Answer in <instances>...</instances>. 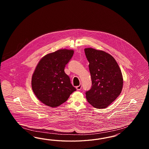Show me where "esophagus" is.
Masks as SVG:
<instances>
[{
	"label": "esophagus",
	"instance_id": "34e87169",
	"mask_svg": "<svg viewBox=\"0 0 149 149\" xmlns=\"http://www.w3.org/2000/svg\"><path fill=\"white\" fill-rule=\"evenodd\" d=\"M82 88V85H80L79 86H77L76 87V88H77V90L79 91Z\"/></svg>",
	"mask_w": 149,
	"mask_h": 149
}]
</instances>
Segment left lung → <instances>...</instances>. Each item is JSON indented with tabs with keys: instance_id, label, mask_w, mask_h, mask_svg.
Segmentation results:
<instances>
[{
	"instance_id": "left-lung-1",
	"label": "left lung",
	"mask_w": 149,
	"mask_h": 149,
	"mask_svg": "<svg viewBox=\"0 0 149 149\" xmlns=\"http://www.w3.org/2000/svg\"><path fill=\"white\" fill-rule=\"evenodd\" d=\"M85 52L92 80L90 90L86 92V99L95 108H106L122 91L121 69L113 56L103 51L86 48Z\"/></svg>"
}]
</instances>
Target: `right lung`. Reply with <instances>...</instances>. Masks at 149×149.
I'll use <instances>...</instances> for the list:
<instances>
[{
	"label": "right lung",
	"instance_id": "right-lung-1",
	"mask_svg": "<svg viewBox=\"0 0 149 149\" xmlns=\"http://www.w3.org/2000/svg\"><path fill=\"white\" fill-rule=\"evenodd\" d=\"M73 54L72 50H58L46 54L38 64L32 76V87L42 103L57 107L77 90L64 70Z\"/></svg>",
	"mask_w": 149,
	"mask_h": 149
}]
</instances>
